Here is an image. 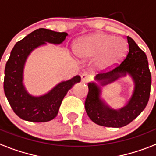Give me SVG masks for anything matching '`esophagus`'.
Returning <instances> with one entry per match:
<instances>
[{
  "label": "esophagus",
  "mask_w": 156,
  "mask_h": 156,
  "mask_svg": "<svg viewBox=\"0 0 156 156\" xmlns=\"http://www.w3.org/2000/svg\"><path fill=\"white\" fill-rule=\"evenodd\" d=\"M81 79H82V82H87L88 81H90V77L89 74H86V73H83V74L81 75Z\"/></svg>",
  "instance_id": "obj_1"
}]
</instances>
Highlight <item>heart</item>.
I'll return each mask as SVG.
<instances>
[{"mask_svg":"<svg viewBox=\"0 0 156 156\" xmlns=\"http://www.w3.org/2000/svg\"><path fill=\"white\" fill-rule=\"evenodd\" d=\"M127 46L121 38L104 33H94L78 39L74 45L77 56L82 60L96 58L95 66L106 70L119 64L126 54Z\"/></svg>","mask_w":156,"mask_h":156,"instance_id":"b5f03b06","label":"heart"}]
</instances>
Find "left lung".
Segmentation results:
<instances>
[{"instance_id": "obj_1", "label": "left lung", "mask_w": 156, "mask_h": 156, "mask_svg": "<svg viewBox=\"0 0 156 156\" xmlns=\"http://www.w3.org/2000/svg\"><path fill=\"white\" fill-rule=\"evenodd\" d=\"M129 49L122 63L114 69L95 76L100 86H105L128 74L135 82L131 98L125 107L114 110L101 98V89L95 82L88 83L89 92L85 101L87 115L94 123L107 127H122L129 124L144 111L151 92V75L146 54L127 36Z\"/></svg>"}]
</instances>
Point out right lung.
Instances as JSON below:
<instances>
[{
    "mask_svg": "<svg viewBox=\"0 0 156 156\" xmlns=\"http://www.w3.org/2000/svg\"><path fill=\"white\" fill-rule=\"evenodd\" d=\"M68 34L46 29H38L16 43L5 69L4 91L6 98L18 117L26 121L44 122L56 117L62 99L68 90L81 81L80 76L60 82L44 95L35 97L28 93L23 85L25 61L34 49L46 43L61 44Z\"/></svg>",
    "mask_w": 156,
    "mask_h": 156,
    "instance_id": "add662e5",
    "label": "right lung"
}]
</instances>
